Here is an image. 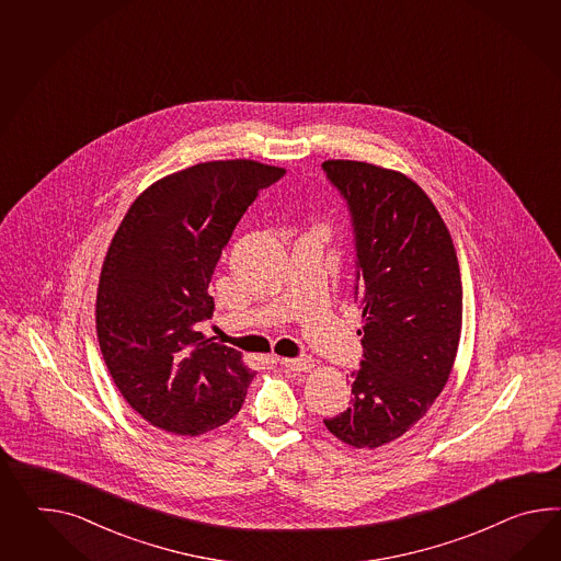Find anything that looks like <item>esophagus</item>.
Segmentation results:
<instances>
[{
  "label": "esophagus",
  "mask_w": 561,
  "mask_h": 561,
  "mask_svg": "<svg viewBox=\"0 0 561 561\" xmlns=\"http://www.w3.org/2000/svg\"><path fill=\"white\" fill-rule=\"evenodd\" d=\"M284 369L294 370V373H306V370L314 369V360L310 356H301V358H282Z\"/></svg>",
  "instance_id": "1"
}]
</instances>
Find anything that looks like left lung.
I'll list each match as a JSON object with an SVG mask.
<instances>
[{
  "label": "left lung",
  "mask_w": 561,
  "mask_h": 561,
  "mask_svg": "<svg viewBox=\"0 0 561 561\" xmlns=\"http://www.w3.org/2000/svg\"><path fill=\"white\" fill-rule=\"evenodd\" d=\"M322 168L351 208L365 282L353 405L324 424L344 444L375 450L410 432L450 379L462 332L460 265L436 206L405 174L356 160Z\"/></svg>",
  "instance_id": "1"
}]
</instances>
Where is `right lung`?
Here are the masks:
<instances>
[{
	"instance_id": "add662e5",
	"label": "right lung",
	"mask_w": 561,
	"mask_h": 561,
	"mask_svg": "<svg viewBox=\"0 0 561 561\" xmlns=\"http://www.w3.org/2000/svg\"><path fill=\"white\" fill-rule=\"evenodd\" d=\"M286 168L215 160L156 180L111 239L96 287V339L111 379L146 422L194 437L234 417L255 370L206 339L208 284L237 222Z\"/></svg>"
}]
</instances>
